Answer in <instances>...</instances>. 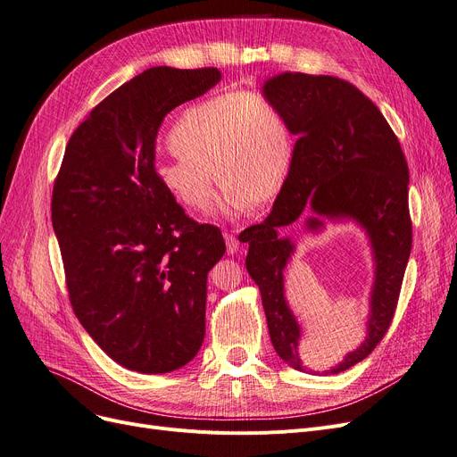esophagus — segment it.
I'll list each match as a JSON object with an SVG mask.
<instances>
[{"label":"esophagus","mask_w":457,"mask_h":457,"mask_svg":"<svg viewBox=\"0 0 457 457\" xmlns=\"http://www.w3.org/2000/svg\"><path fill=\"white\" fill-rule=\"evenodd\" d=\"M225 242H227V253L228 254H234L236 251H238V240H236V236L230 234V232H225Z\"/></svg>","instance_id":"obj_1"}]
</instances>
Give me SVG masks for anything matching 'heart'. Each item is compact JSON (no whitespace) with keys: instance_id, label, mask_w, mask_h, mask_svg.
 I'll return each mask as SVG.
<instances>
[{"instance_id":"b5f03b06","label":"heart","mask_w":457,"mask_h":457,"mask_svg":"<svg viewBox=\"0 0 457 457\" xmlns=\"http://www.w3.org/2000/svg\"><path fill=\"white\" fill-rule=\"evenodd\" d=\"M172 157L155 162V178L189 212L208 208L213 177L223 184L219 212L236 217L251 203L276 198L295 162V137L279 108L253 91H228L195 103L167 135Z\"/></svg>"}]
</instances>
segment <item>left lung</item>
Returning a JSON list of instances; mask_svg holds the SVG:
<instances>
[{"label": "left lung", "instance_id": "1", "mask_svg": "<svg viewBox=\"0 0 457 457\" xmlns=\"http://www.w3.org/2000/svg\"><path fill=\"white\" fill-rule=\"evenodd\" d=\"M262 96L285 114L298 140L273 210L262 223L245 228L240 242L249 244L245 266L261 290L271 345L290 368L312 371L298 353L302 326L285 298L283 273L296 245L279 230L309 210L307 232H322L326 221H353L371 245L375 273L366 339L322 371L337 375L370 356L394 319L412 245L409 167L385 116L346 80L281 72L264 82Z\"/></svg>", "mask_w": 457, "mask_h": 457}]
</instances>
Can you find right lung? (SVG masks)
<instances>
[{
	"instance_id": "obj_1",
	"label": "right lung",
	"mask_w": 457,
	"mask_h": 457,
	"mask_svg": "<svg viewBox=\"0 0 457 457\" xmlns=\"http://www.w3.org/2000/svg\"><path fill=\"white\" fill-rule=\"evenodd\" d=\"M219 80L213 67L140 72L72 133L54 184L52 227L72 312L131 371H176L204 341L208 271L225 240L162 191L154 161L161 121Z\"/></svg>"
}]
</instances>
